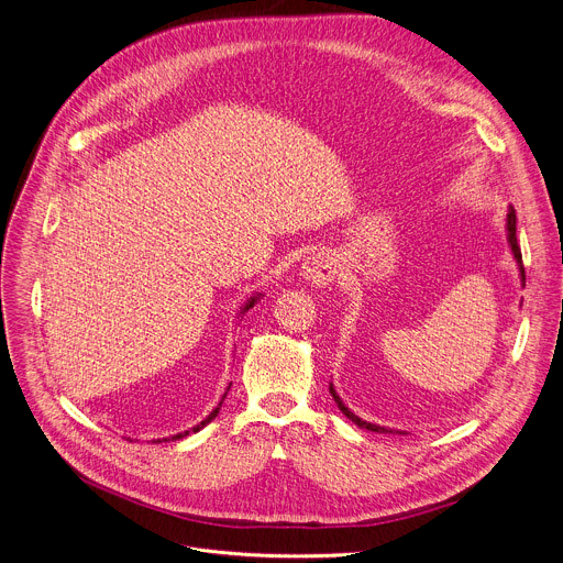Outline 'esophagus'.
I'll list each match as a JSON object with an SVG mask.
<instances>
[{"label": "esophagus", "mask_w": 563, "mask_h": 563, "mask_svg": "<svg viewBox=\"0 0 563 563\" xmlns=\"http://www.w3.org/2000/svg\"><path fill=\"white\" fill-rule=\"evenodd\" d=\"M334 274H336V269H334V258H332L330 254H325V252H323V254L309 256V258L302 263V267H300V276H302L305 280H309L311 285H316V287L332 283V280H334Z\"/></svg>", "instance_id": "esophagus-1"}]
</instances>
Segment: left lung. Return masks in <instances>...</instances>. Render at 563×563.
Masks as SVG:
<instances>
[{
  "label": "left lung",
  "mask_w": 563,
  "mask_h": 563,
  "mask_svg": "<svg viewBox=\"0 0 563 563\" xmlns=\"http://www.w3.org/2000/svg\"><path fill=\"white\" fill-rule=\"evenodd\" d=\"M506 231H508V245H510V252H512V256H515V261H517V267H519V278H521V287H526V272H523V261H521V250H519V245H517V216H515V209L510 207L508 209V216H506ZM330 394H332V398L336 400V406H339V410L354 423V426H358V428H363V430H369V432H394L391 428H383V426H376V423H369V421H363L358 415H354L345 404H343V398L339 396V391L334 389V383H330ZM398 432V430H396Z\"/></svg>",
  "instance_id": "1"
}]
</instances>
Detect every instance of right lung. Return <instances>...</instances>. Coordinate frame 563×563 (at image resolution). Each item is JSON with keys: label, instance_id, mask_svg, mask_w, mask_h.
Listing matches in <instances>:
<instances>
[{"label": "right lung", "instance_id": "right-lung-1", "mask_svg": "<svg viewBox=\"0 0 563 563\" xmlns=\"http://www.w3.org/2000/svg\"><path fill=\"white\" fill-rule=\"evenodd\" d=\"M261 298H263V294H254V296H250V300H247V302H245L243 307H240V311H238V318H240V316H243V313H247V311H250V309H252V307H254V305H256V302H258ZM229 387H231V383H229ZM229 387L224 389V394H222V398H220V404H218V406H216V408H213V410H211V412L207 415V419H202V421H200L198 426H194L191 430L178 432V434H174V437H163V439H153L151 443H167V441H178V439H183V437H189L191 432H194V434H196V432H200V430H202V428H205L207 423H211V421H213V419L218 417V412H220V408H222V400L227 398V391H229ZM129 441H131V439H129Z\"/></svg>", "mask_w": 563, "mask_h": 563}]
</instances>
